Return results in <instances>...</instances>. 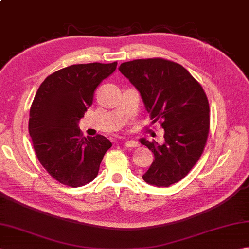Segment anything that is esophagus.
Here are the masks:
<instances>
[{
	"mask_svg": "<svg viewBox=\"0 0 249 249\" xmlns=\"http://www.w3.org/2000/svg\"><path fill=\"white\" fill-rule=\"evenodd\" d=\"M125 146L128 147V149H134V147H138L139 143L134 140H128L125 142Z\"/></svg>",
	"mask_w": 249,
	"mask_h": 249,
	"instance_id": "1",
	"label": "esophagus"
}]
</instances>
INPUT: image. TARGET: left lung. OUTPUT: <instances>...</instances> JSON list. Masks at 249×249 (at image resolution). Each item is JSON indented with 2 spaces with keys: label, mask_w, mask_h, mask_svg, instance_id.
I'll return each instance as SVG.
<instances>
[{
  "label": "left lung",
  "mask_w": 249,
  "mask_h": 249,
  "mask_svg": "<svg viewBox=\"0 0 249 249\" xmlns=\"http://www.w3.org/2000/svg\"><path fill=\"white\" fill-rule=\"evenodd\" d=\"M120 71L129 79L145 105L150 118L165 129V143L141 139L154 153L142 178L169 187L187 176L197 163L210 131V106L203 88L186 68L161 57L122 63Z\"/></svg>",
  "instance_id": "1"
}]
</instances>
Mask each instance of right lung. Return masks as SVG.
<instances>
[{
    "mask_svg": "<svg viewBox=\"0 0 249 249\" xmlns=\"http://www.w3.org/2000/svg\"><path fill=\"white\" fill-rule=\"evenodd\" d=\"M118 62L71 65L51 73L32 103L29 133L46 171L63 185L83 186L97 177L112 143L102 135L82 137L78 122L92 106L95 89Z\"/></svg>",
    "mask_w": 249,
    "mask_h": 249,
    "instance_id": "add662e5",
    "label": "right lung"
}]
</instances>
